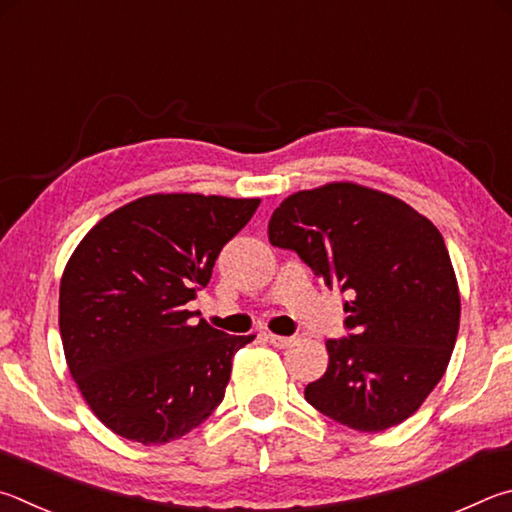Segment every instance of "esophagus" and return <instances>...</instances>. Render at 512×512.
Here are the masks:
<instances>
[{"label": "esophagus", "instance_id": "esophagus-1", "mask_svg": "<svg viewBox=\"0 0 512 512\" xmlns=\"http://www.w3.org/2000/svg\"><path fill=\"white\" fill-rule=\"evenodd\" d=\"M267 342H270V344L276 346V348H288V346L294 344V339H292V337H283V335L270 333V335H267Z\"/></svg>", "mask_w": 512, "mask_h": 512}]
</instances>
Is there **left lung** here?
Segmentation results:
<instances>
[{"label": "left lung", "mask_w": 512, "mask_h": 512, "mask_svg": "<svg viewBox=\"0 0 512 512\" xmlns=\"http://www.w3.org/2000/svg\"><path fill=\"white\" fill-rule=\"evenodd\" d=\"M267 233L348 294L353 335L326 342L328 369L306 387L310 405L357 432L416 414L459 335V283L441 231L378 188L330 182L285 197Z\"/></svg>", "instance_id": "left-lung-1"}]
</instances>
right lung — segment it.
<instances>
[{"label":"right lung","mask_w":512,"mask_h":512,"mask_svg":"<svg viewBox=\"0 0 512 512\" xmlns=\"http://www.w3.org/2000/svg\"><path fill=\"white\" fill-rule=\"evenodd\" d=\"M258 197L155 193L123 204L78 242L60 279L69 373L101 423L128 441L164 445L213 414L231 360L256 335L193 324L186 303Z\"/></svg>","instance_id":"right-lung-1"}]
</instances>
